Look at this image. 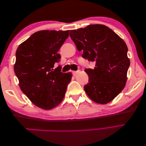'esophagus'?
Returning a JSON list of instances; mask_svg holds the SVG:
<instances>
[{
	"instance_id": "1",
	"label": "esophagus",
	"mask_w": 146,
	"mask_h": 146,
	"mask_svg": "<svg viewBox=\"0 0 146 146\" xmlns=\"http://www.w3.org/2000/svg\"><path fill=\"white\" fill-rule=\"evenodd\" d=\"M78 73H79V71H73V72H72V74H73L74 76H77Z\"/></svg>"
}]
</instances>
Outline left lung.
<instances>
[{
	"mask_svg": "<svg viewBox=\"0 0 146 146\" xmlns=\"http://www.w3.org/2000/svg\"><path fill=\"white\" fill-rule=\"evenodd\" d=\"M70 36L78 51H83V58L96 63L94 69L85 70L89 78L84 87L85 92L97 104L111 102L127 82L130 61L125 42L103 25H90L70 30Z\"/></svg>",
	"mask_w": 146,
	"mask_h": 146,
	"instance_id": "8db88e82",
	"label": "left lung"
}]
</instances>
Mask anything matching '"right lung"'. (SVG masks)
Returning <instances> with one entry per match:
<instances>
[{
  "label": "right lung",
  "mask_w": 146,
  "mask_h": 146,
  "mask_svg": "<svg viewBox=\"0 0 146 146\" xmlns=\"http://www.w3.org/2000/svg\"><path fill=\"white\" fill-rule=\"evenodd\" d=\"M69 30H41L22 42L16 51L14 71L21 90L35 106L52 109L60 104L70 83L71 72L63 73L57 53Z\"/></svg>",
  "instance_id": "obj_1"
}]
</instances>
